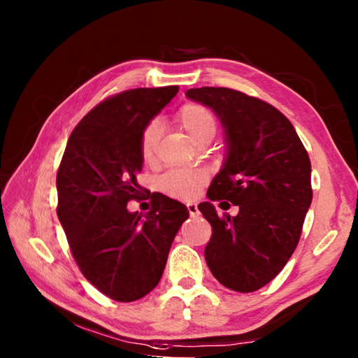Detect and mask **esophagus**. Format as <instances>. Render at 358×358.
<instances>
[{
	"label": "esophagus",
	"mask_w": 358,
	"mask_h": 358,
	"mask_svg": "<svg viewBox=\"0 0 358 358\" xmlns=\"http://www.w3.org/2000/svg\"><path fill=\"white\" fill-rule=\"evenodd\" d=\"M186 207H187V211H189L191 217H194V216H197V215H199V210H197V205H196V203H187Z\"/></svg>",
	"instance_id": "esophagus-1"
}]
</instances>
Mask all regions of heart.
<instances>
[{"instance_id":"obj_1","label":"heart","mask_w":358,"mask_h":358,"mask_svg":"<svg viewBox=\"0 0 358 358\" xmlns=\"http://www.w3.org/2000/svg\"><path fill=\"white\" fill-rule=\"evenodd\" d=\"M178 124L189 134L194 141L201 145L208 143L216 134V118L208 107L199 102H187L181 106L175 115ZM161 137V126L157 121H150L141 134V157L143 162L155 159L156 147ZM207 181V173L199 169H177L171 171L157 180V187L167 197L177 201H192L197 196L201 187Z\"/></svg>"}]
</instances>
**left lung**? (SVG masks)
<instances>
[{
  "instance_id": "obj_1",
  "label": "left lung",
  "mask_w": 358,
  "mask_h": 358,
  "mask_svg": "<svg viewBox=\"0 0 358 358\" xmlns=\"http://www.w3.org/2000/svg\"><path fill=\"white\" fill-rule=\"evenodd\" d=\"M186 96L213 108L226 129V162L208 187L210 202L197 207L211 226L205 260L222 286L254 292L299 245L313 201L310 156L292 123L268 102L215 87ZM220 200L238 204L239 215H217L210 202Z\"/></svg>"
}]
</instances>
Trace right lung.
<instances>
[{"instance_id": "obj_1", "label": "right lung", "mask_w": 358, "mask_h": 358, "mask_svg": "<svg viewBox=\"0 0 358 358\" xmlns=\"http://www.w3.org/2000/svg\"><path fill=\"white\" fill-rule=\"evenodd\" d=\"M178 87L126 90L80 120L57 173V215L82 275L106 296L136 301L159 282L172 241L189 211L153 192L148 213L126 205L142 196L138 143L145 126Z\"/></svg>"}]
</instances>
